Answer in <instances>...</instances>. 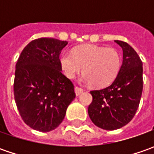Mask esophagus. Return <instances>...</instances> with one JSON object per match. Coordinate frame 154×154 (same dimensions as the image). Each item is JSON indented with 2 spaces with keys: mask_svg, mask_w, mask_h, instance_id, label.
<instances>
[{
  "mask_svg": "<svg viewBox=\"0 0 154 154\" xmlns=\"http://www.w3.org/2000/svg\"><path fill=\"white\" fill-rule=\"evenodd\" d=\"M74 92H75L76 96H79V95H80V94L83 92V89L79 87V86H75V87H74Z\"/></svg>",
  "mask_w": 154,
  "mask_h": 154,
  "instance_id": "34e87169",
  "label": "esophagus"
}]
</instances>
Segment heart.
Returning <instances> with one entry per match:
<instances>
[{
	"label": "heart",
	"mask_w": 154,
	"mask_h": 154,
	"mask_svg": "<svg viewBox=\"0 0 154 154\" xmlns=\"http://www.w3.org/2000/svg\"><path fill=\"white\" fill-rule=\"evenodd\" d=\"M63 74L74 78L83 67L80 80L86 84L102 87L110 84L119 73L121 56L113 48L97 45H82L72 52L65 51L60 57Z\"/></svg>",
	"instance_id": "b5f03b06"
}]
</instances>
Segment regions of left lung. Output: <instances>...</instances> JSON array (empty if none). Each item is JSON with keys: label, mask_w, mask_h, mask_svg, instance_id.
<instances>
[{"label": "left lung", "mask_w": 154, "mask_h": 154, "mask_svg": "<svg viewBox=\"0 0 154 154\" xmlns=\"http://www.w3.org/2000/svg\"><path fill=\"white\" fill-rule=\"evenodd\" d=\"M122 49V64L115 80L101 90L91 91L92 102L88 115L98 128L115 130L133 119L143 89L142 62L127 43L115 40Z\"/></svg>", "instance_id": "left-lung-1"}]
</instances>
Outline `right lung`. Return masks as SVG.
<instances>
[{
	"mask_svg": "<svg viewBox=\"0 0 154 154\" xmlns=\"http://www.w3.org/2000/svg\"><path fill=\"white\" fill-rule=\"evenodd\" d=\"M67 41L41 38L22 51L15 67L14 93L21 118L38 131L57 128L75 98L74 84L62 73L60 54Z\"/></svg>",
	"mask_w": 154,
	"mask_h": 154,
	"instance_id": "1",
	"label": "right lung"
}]
</instances>
